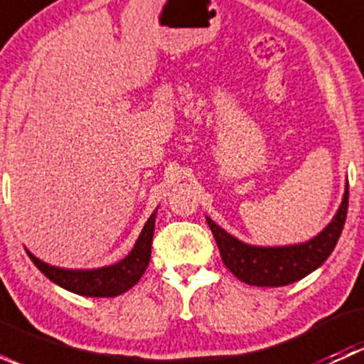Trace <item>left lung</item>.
<instances>
[{
  "label": "left lung",
  "instance_id": "8db88e82",
  "mask_svg": "<svg viewBox=\"0 0 364 364\" xmlns=\"http://www.w3.org/2000/svg\"><path fill=\"white\" fill-rule=\"evenodd\" d=\"M348 208V183L335 218L314 240L291 247H252L230 236L205 216L223 264L241 282L257 287H282L301 280L324 264L335 250Z\"/></svg>",
  "mask_w": 364,
  "mask_h": 364
}]
</instances>
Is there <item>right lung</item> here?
Returning a JSON list of instances; mask_svg holds the SVG:
<instances>
[{
	"label": "right lung",
	"mask_w": 364,
	"mask_h": 364,
	"mask_svg": "<svg viewBox=\"0 0 364 364\" xmlns=\"http://www.w3.org/2000/svg\"><path fill=\"white\" fill-rule=\"evenodd\" d=\"M156 211L146 222L137 243L132 252L119 262L112 266L98 267V269H63V267L49 266L36 259L31 252H28L29 259L36 267L49 278L50 282L60 287L67 289L79 296L87 297H114L127 292L134 287L148 267L151 259V243L153 232H155Z\"/></svg>",
	"instance_id": "right-lung-1"
}]
</instances>
